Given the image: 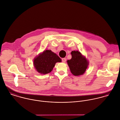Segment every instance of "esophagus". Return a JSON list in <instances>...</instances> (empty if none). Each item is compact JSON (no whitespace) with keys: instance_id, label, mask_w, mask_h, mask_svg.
Wrapping results in <instances>:
<instances>
[{"instance_id":"esophagus-1","label":"esophagus","mask_w":120,"mask_h":120,"mask_svg":"<svg viewBox=\"0 0 120 120\" xmlns=\"http://www.w3.org/2000/svg\"><path fill=\"white\" fill-rule=\"evenodd\" d=\"M62 61L63 63H65L66 61V59L65 58H62Z\"/></svg>"}]
</instances>
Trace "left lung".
<instances>
[{"label":"left lung","mask_w":120,"mask_h":120,"mask_svg":"<svg viewBox=\"0 0 120 120\" xmlns=\"http://www.w3.org/2000/svg\"><path fill=\"white\" fill-rule=\"evenodd\" d=\"M71 54V59L67 61L71 71L75 76L82 75L88 67V61L78 51H72Z\"/></svg>","instance_id":"8db88e82"}]
</instances>
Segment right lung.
<instances>
[{"instance_id": "1", "label": "right lung", "mask_w": 120, "mask_h": 120, "mask_svg": "<svg viewBox=\"0 0 120 120\" xmlns=\"http://www.w3.org/2000/svg\"><path fill=\"white\" fill-rule=\"evenodd\" d=\"M61 58L50 50H46L34 60V65L37 71L43 74L51 72L57 62H61Z\"/></svg>"}]
</instances>
